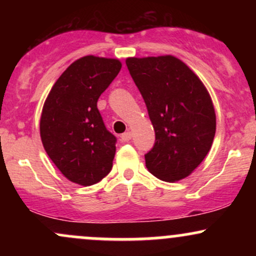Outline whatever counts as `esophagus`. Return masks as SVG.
I'll use <instances>...</instances> for the list:
<instances>
[{
	"label": "esophagus",
	"mask_w": 256,
	"mask_h": 256,
	"mask_svg": "<svg viewBox=\"0 0 256 256\" xmlns=\"http://www.w3.org/2000/svg\"><path fill=\"white\" fill-rule=\"evenodd\" d=\"M120 138H122V140H124V142H128V140H130L132 138V134L130 131L125 132V134H122V136H120Z\"/></svg>",
	"instance_id": "esophagus-1"
}]
</instances>
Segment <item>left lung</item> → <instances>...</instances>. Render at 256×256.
<instances>
[{"label": "left lung", "mask_w": 256, "mask_h": 256, "mask_svg": "<svg viewBox=\"0 0 256 256\" xmlns=\"http://www.w3.org/2000/svg\"><path fill=\"white\" fill-rule=\"evenodd\" d=\"M126 66L155 130V144L144 155L146 168L161 180L186 178L204 161L216 134L210 92L173 55L128 58Z\"/></svg>", "instance_id": "left-lung-1"}]
</instances>
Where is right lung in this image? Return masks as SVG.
<instances>
[{"label": "right lung", "instance_id": "1", "mask_svg": "<svg viewBox=\"0 0 256 256\" xmlns=\"http://www.w3.org/2000/svg\"><path fill=\"white\" fill-rule=\"evenodd\" d=\"M118 58L86 55L52 85L40 116V140L58 171L89 186L110 172L116 138L106 128L98 100L118 76Z\"/></svg>", "mask_w": 256, "mask_h": 256}]
</instances>
